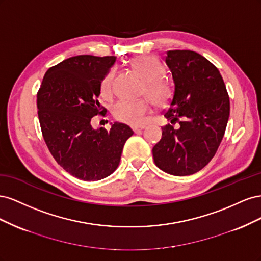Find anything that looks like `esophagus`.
<instances>
[{"mask_svg":"<svg viewBox=\"0 0 261 261\" xmlns=\"http://www.w3.org/2000/svg\"><path fill=\"white\" fill-rule=\"evenodd\" d=\"M144 128H145V126H135V127H133V130L135 132V133H137V132L143 130Z\"/></svg>","mask_w":261,"mask_h":261,"instance_id":"esophagus-1","label":"esophagus"}]
</instances>
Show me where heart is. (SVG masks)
Returning <instances> with one entry per match:
<instances>
[{
	"label": "heart",
	"mask_w": 261,
	"mask_h": 261,
	"mask_svg": "<svg viewBox=\"0 0 261 261\" xmlns=\"http://www.w3.org/2000/svg\"><path fill=\"white\" fill-rule=\"evenodd\" d=\"M132 66L145 80L143 93L147 94L156 106H164L171 100L173 89L169 82L161 77L163 68L158 60L151 55H139L132 61ZM115 70H109L101 82L102 96L108 98L113 93ZM151 111L148 99L121 100L113 107V115L117 121L133 126L144 125L147 116Z\"/></svg>",
	"instance_id": "b5f03b06"
}]
</instances>
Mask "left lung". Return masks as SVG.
Masks as SVG:
<instances>
[{
  "label": "left lung",
  "instance_id": "obj_1",
  "mask_svg": "<svg viewBox=\"0 0 261 261\" xmlns=\"http://www.w3.org/2000/svg\"><path fill=\"white\" fill-rule=\"evenodd\" d=\"M165 64L174 92L164 116L179 127L163 126L153 160L168 174L191 175L215 156L230 116V99L219 69L199 53L168 51Z\"/></svg>",
  "mask_w": 261,
  "mask_h": 261
}]
</instances>
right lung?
Masks as SVG:
<instances>
[{
  "label": "right lung",
  "instance_id": "right-lung-1",
  "mask_svg": "<svg viewBox=\"0 0 261 261\" xmlns=\"http://www.w3.org/2000/svg\"><path fill=\"white\" fill-rule=\"evenodd\" d=\"M115 57L77 55L46 70L37 93L38 116L51 154L70 175L88 181L105 178L117 169L129 126L111 124L94 129L91 118L103 114L99 102L101 82Z\"/></svg>",
  "mask_w": 261,
  "mask_h": 261
}]
</instances>
